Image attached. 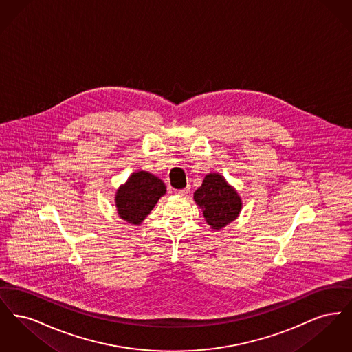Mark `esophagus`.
I'll list each match as a JSON object with an SVG mask.
<instances>
[{
    "mask_svg": "<svg viewBox=\"0 0 352 352\" xmlns=\"http://www.w3.org/2000/svg\"><path fill=\"white\" fill-rule=\"evenodd\" d=\"M177 195H181V197H186L188 192H190V188L186 187V188H181V190H175L174 191Z\"/></svg>",
    "mask_w": 352,
    "mask_h": 352,
    "instance_id": "esophagus-1",
    "label": "esophagus"
}]
</instances>
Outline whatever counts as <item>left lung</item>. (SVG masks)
Segmentation results:
<instances>
[{"label": "left lung", "mask_w": 352, "mask_h": 352, "mask_svg": "<svg viewBox=\"0 0 352 352\" xmlns=\"http://www.w3.org/2000/svg\"><path fill=\"white\" fill-rule=\"evenodd\" d=\"M194 201L201 207L204 218L214 230L226 227L237 218L241 210V199L234 187L217 173L206 175L194 194Z\"/></svg>", "instance_id": "obj_1"}]
</instances>
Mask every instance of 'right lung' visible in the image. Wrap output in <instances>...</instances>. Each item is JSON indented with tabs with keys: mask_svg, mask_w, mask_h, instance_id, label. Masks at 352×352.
Segmentation results:
<instances>
[{
	"mask_svg": "<svg viewBox=\"0 0 352 352\" xmlns=\"http://www.w3.org/2000/svg\"><path fill=\"white\" fill-rule=\"evenodd\" d=\"M165 192V184L151 173H134L116 194L120 218L132 224H140Z\"/></svg>",
	"mask_w": 352,
	"mask_h": 352,
	"instance_id": "obj_1",
	"label": "right lung"
}]
</instances>
